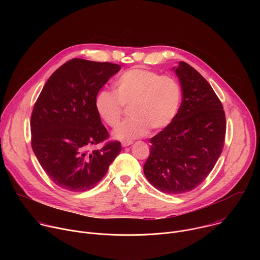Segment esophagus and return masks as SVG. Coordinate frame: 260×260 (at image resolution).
Masks as SVG:
<instances>
[{"instance_id": "obj_1", "label": "esophagus", "mask_w": 260, "mask_h": 260, "mask_svg": "<svg viewBox=\"0 0 260 260\" xmlns=\"http://www.w3.org/2000/svg\"><path fill=\"white\" fill-rule=\"evenodd\" d=\"M132 144H133L132 141H122V142H121V146H122V147H127V146H129V145H132Z\"/></svg>"}]
</instances>
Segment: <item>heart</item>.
<instances>
[{
    "label": "heart",
    "instance_id": "1",
    "mask_svg": "<svg viewBox=\"0 0 260 260\" xmlns=\"http://www.w3.org/2000/svg\"><path fill=\"white\" fill-rule=\"evenodd\" d=\"M115 93L100 90L94 98L99 117L109 126L116 127L124 107H129L132 118L117 127L113 136L132 141L153 131H161L175 118L181 103V90L175 79L143 70L124 72L114 83Z\"/></svg>",
    "mask_w": 260,
    "mask_h": 260
}]
</instances>
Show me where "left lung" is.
I'll return each mask as SVG.
<instances>
[{
  "mask_svg": "<svg viewBox=\"0 0 260 260\" xmlns=\"http://www.w3.org/2000/svg\"><path fill=\"white\" fill-rule=\"evenodd\" d=\"M177 75L182 103L173 121L150 140L144 174L161 192L190 191L207 178L225 138L223 107L208 81L191 66L179 61Z\"/></svg>",
  "mask_w": 260,
  "mask_h": 260,
  "instance_id": "8db88e82",
  "label": "left lung"
}]
</instances>
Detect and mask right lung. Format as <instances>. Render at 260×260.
<instances>
[{
  "instance_id": "obj_1",
  "label": "right lung",
  "mask_w": 260,
  "mask_h": 260,
  "mask_svg": "<svg viewBox=\"0 0 260 260\" xmlns=\"http://www.w3.org/2000/svg\"><path fill=\"white\" fill-rule=\"evenodd\" d=\"M121 66L73 58L45 83L30 118L31 148L57 186L70 191L93 188L121 151L120 142L99 150L109 135L95 112L94 98Z\"/></svg>"
}]
</instances>
